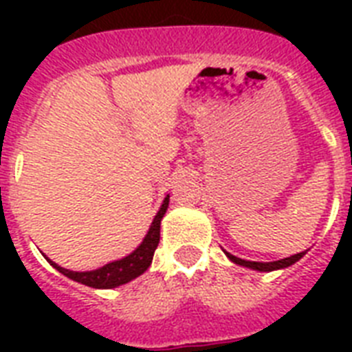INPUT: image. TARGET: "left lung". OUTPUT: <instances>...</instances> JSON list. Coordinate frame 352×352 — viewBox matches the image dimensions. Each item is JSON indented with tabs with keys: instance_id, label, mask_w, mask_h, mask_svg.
I'll return each mask as SVG.
<instances>
[{
	"instance_id": "1",
	"label": "left lung",
	"mask_w": 352,
	"mask_h": 352,
	"mask_svg": "<svg viewBox=\"0 0 352 352\" xmlns=\"http://www.w3.org/2000/svg\"><path fill=\"white\" fill-rule=\"evenodd\" d=\"M225 254L232 263L239 265V267H246V268H250V270H257V272H272V270H281V268H287V267H290V265H294L296 261H300L301 257L305 256L307 252H300V254H294V256L285 257V259H278V261H268V263L246 261V259H241V257H237V256H232L230 252H225Z\"/></svg>"
}]
</instances>
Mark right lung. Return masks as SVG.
Wrapping results in <instances>:
<instances>
[{
	"mask_svg": "<svg viewBox=\"0 0 352 352\" xmlns=\"http://www.w3.org/2000/svg\"><path fill=\"white\" fill-rule=\"evenodd\" d=\"M168 204H170V195H166L162 204H160L159 212L153 217V223L149 226L148 234L142 239V243L131 254H127L122 259L107 263V265L96 268V270H85V272H74V270L60 267L58 263L51 261L47 256L45 259L60 274L67 276L69 279H73L76 283L87 285V287H93V289H117L120 285L129 283L131 279L138 278L140 274L146 272L151 261H153V254L160 241V221L164 217Z\"/></svg>",
	"mask_w": 352,
	"mask_h": 352,
	"instance_id": "1",
	"label": "right lung"
}]
</instances>
